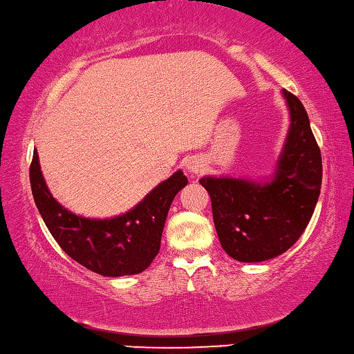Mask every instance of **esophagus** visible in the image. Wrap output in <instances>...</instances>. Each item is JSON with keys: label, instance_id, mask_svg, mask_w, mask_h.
<instances>
[{"label": "esophagus", "instance_id": "34e87169", "mask_svg": "<svg viewBox=\"0 0 354 354\" xmlns=\"http://www.w3.org/2000/svg\"><path fill=\"white\" fill-rule=\"evenodd\" d=\"M186 170L189 171L190 176H198L200 173L205 170L203 160H201L200 157H197V156L189 157V159L186 160Z\"/></svg>", "mask_w": 354, "mask_h": 354}]
</instances>
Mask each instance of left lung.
<instances>
[{"mask_svg": "<svg viewBox=\"0 0 354 354\" xmlns=\"http://www.w3.org/2000/svg\"><path fill=\"white\" fill-rule=\"evenodd\" d=\"M290 129L271 181L200 179L211 197L222 249L234 260L257 263L287 252L304 233L322 189V153L301 100L283 89Z\"/></svg>", "mask_w": 354, "mask_h": 354, "instance_id": "left-lung-1", "label": "left lung"}]
</instances>
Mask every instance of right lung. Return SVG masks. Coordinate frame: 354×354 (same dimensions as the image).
Here are the masks:
<instances>
[{
	"label": "right lung",
	"instance_id": "add662e5",
	"mask_svg": "<svg viewBox=\"0 0 354 354\" xmlns=\"http://www.w3.org/2000/svg\"><path fill=\"white\" fill-rule=\"evenodd\" d=\"M30 183L37 209L59 248L89 271L121 277L145 271L159 254L168 209L186 187L187 178L178 170L133 209L104 221L77 216L53 198L44 181L37 151L32 153Z\"/></svg>",
	"mask_w": 354,
	"mask_h": 354
}]
</instances>
